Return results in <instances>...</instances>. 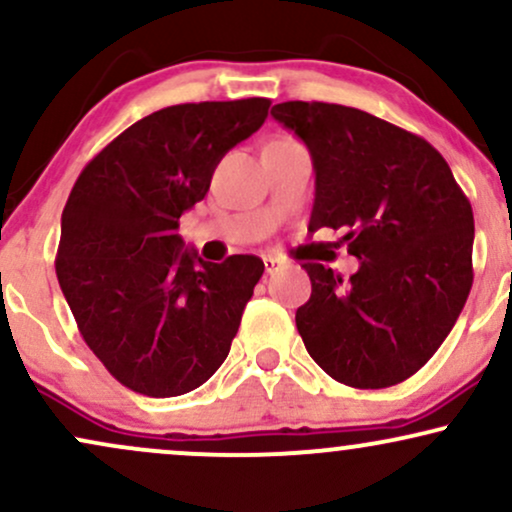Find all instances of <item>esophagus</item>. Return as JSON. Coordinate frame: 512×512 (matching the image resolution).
Here are the masks:
<instances>
[{"label": "esophagus", "mask_w": 512, "mask_h": 512, "mask_svg": "<svg viewBox=\"0 0 512 512\" xmlns=\"http://www.w3.org/2000/svg\"><path fill=\"white\" fill-rule=\"evenodd\" d=\"M262 260H264V269H267V274L279 272V269L284 267V260H279V257H274V255H264Z\"/></svg>", "instance_id": "obj_1"}]
</instances>
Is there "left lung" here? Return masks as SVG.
Returning <instances> with one entry per match:
<instances>
[{
  "label": "left lung",
  "instance_id": "left-lung-1",
  "mask_svg": "<svg viewBox=\"0 0 512 512\" xmlns=\"http://www.w3.org/2000/svg\"><path fill=\"white\" fill-rule=\"evenodd\" d=\"M313 156L308 231L344 228L361 260L349 281L305 262L313 293L296 327L337 383L380 390L445 342L472 289L474 214L445 158L419 134L337 103L272 108Z\"/></svg>",
  "mask_w": 512,
  "mask_h": 512
}]
</instances>
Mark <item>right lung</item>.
Instances as JSON below:
<instances>
[{"label": "right lung", "instance_id": "obj_1", "mask_svg": "<svg viewBox=\"0 0 512 512\" xmlns=\"http://www.w3.org/2000/svg\"><path fill=\"white\" fill-rule=\"evenodd\" d=\"M269 105L243 98L156 110L93 156L69 192L60 289L88 349L139 395H185L231 351L264 262H204L185 250L178 221L207 195L221 158L262 127Z\"/></svg>", "mask_w": 512, "mask_h": 512}]
</instances>
